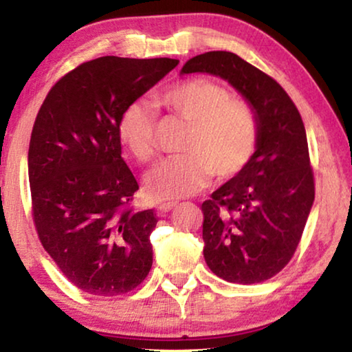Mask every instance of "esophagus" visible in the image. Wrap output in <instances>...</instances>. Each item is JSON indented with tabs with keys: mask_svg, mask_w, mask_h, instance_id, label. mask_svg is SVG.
<instances>
[{
	"mask_svg": "<svg viewBox=\"0 0 352 352\" xmlns=\"http://www.w3.org/2000/svg\"><path fill=\"white\" fill-rule=\"evenodd\" d=\"M176 206H177L176 201H168V204L158 205L157 210H158V213H160V214H166V213H170L171 210H175Z\"/></svg>",
	"mask_w": 352,
	"mask_h": 352,
	"instance_id": "esophagus-1",
	"label": "esophagus"
}]
</instances>
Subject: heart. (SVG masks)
<instances>
[{
  "label": "heart",
  "mask_w": 352,
  "mask_h": 352,
  "mask_svg": "<svg viewBox=\"0 0 352 352\" xmlns=\"http://www.w3.org/2000/svg\"><path fill=\"white\" fill-rule=\"evenodd\" d=\"M158 105L190 123L182 153L165 160L147 179L153 200L184 199L216 181H230L252 163L259 144V120L247 100L206 76H192L158 94ZM123 147L139 163H151L157 152V115L142 100L123 110L118 122Z\"/></svg>",
  "instance_id": "heart-1"
}]
</instances>
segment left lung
I'll return each mask as SVG.
<instances>
[{
    "mask_svg": "<svg viewBox=\"0 0 352 352\" xmlns=\"http://www.w3.org/2000/svg\"><path fill=\"white\" fill-rule=\"evenodd\" d=\"M181 72L228 80L256 110L259 144L252 163L201 204L204 256L211 272L228 282L267 280L290 263L314 201L301 115L272 76L234 52L195 56Z\"/></svg>",
    "mask_w": 352,
    "mask_h": 352,
    "instance_id": "8db88e82",
    "label": "left lung"
}]
</instances>
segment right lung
Masks as SVG:
<instances>
[{
  "instance_id": "1",
  "label": "right lung",
  "mask_w": 352,
  "mask_h": 352,
  "mask_svg": "<svg viewBox=\"0 0 352 352\" xmlns=\"http://www.w3.org/2000/svg\"><path fill=\"white\" fill-rule=\"evenodd\" d=\"M177 64L117 56L83 62L38 110L28 147L33 224L62 274L89 295L131 292L152 267L158 218L134 210L139 184L122 158L118 122Z\"/></svg>"
}]
</instances>
